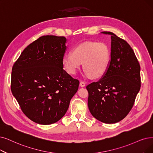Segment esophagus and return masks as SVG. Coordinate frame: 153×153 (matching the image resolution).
<instances>
[{
  "label": "esophagus",
  "mask_w": 153,
  "mask_h": 153,
  "mask_svg": "<svg viewBox=\"0 0 153 153\" xmlns=\"http://www.w3.org/2000/svg\"><path fill=\"white\" fill-rule=\"evenodd\" d=\"M80 85L81 87H84L85 86V83L84 82H80Z\"/></svg>",
  "instance_id": "esophagus-1"
}]
</instances>
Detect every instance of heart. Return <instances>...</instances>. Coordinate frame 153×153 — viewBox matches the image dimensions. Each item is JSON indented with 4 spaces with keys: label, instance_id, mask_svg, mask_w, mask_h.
<instances>
[{
    "label": "heart",
    "instance_id": "1",
    "mask_svg": "<svg viewBox=\"0 0 153 153\" xmlns=\"http://www.w3.org/2000/svg\"><path fill=\"white\" fill-rule=\"evenodd\" d=\"M111 52L103 42L87 41L76 46L72 53L63 58V65L68 73L74 75L83 63L87 77L99 78L104 75L109 63Z\"/></svg>",
    "mask_w": 153,
    "mask_h": 153
}]
</instances>
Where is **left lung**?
Wrapping results in <instances>:
<instances>
[{
	"mask_svg": "<svg viewBox=\"0 0 153 153\" xmlns=\"http://www.w3.org/2000/svg\"><path fill=\"white\" fill-rule=\"evenodd\" d=\"M108 68L100 80L87 86L88 107L94 117L106 124L123 120L132 108L140 87V65L127 42L111 32Z\"/></svg>",
	"mask_w": 153,
	"mask_h": 153,
	"instance_id": "8db88e82",
	"label": "left lung"
}]
</instances>
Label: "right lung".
<instances>
[{
  "label": "right lung",
  "instance_id": "obj_1",
  "mask_svg": "<svg viewBox=\"0 0 153 153\" xmlns=\"http://www.w3.org/2000/svg\"><path fill=\"white\" fill-rule=\"evenodd\" d=\"M66 42L63 36H41L24 49L12 69V93L36 123L62 119L78 89L79 81L63 70Z\"/></svg>",
  "mask_w": 153,
  "mask_h": 153
}]
</instances>
